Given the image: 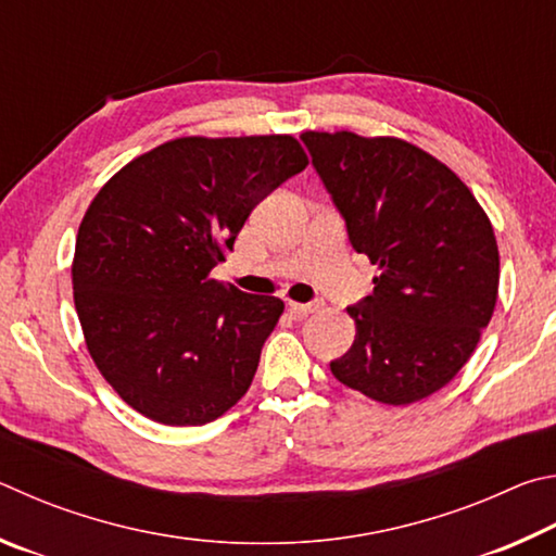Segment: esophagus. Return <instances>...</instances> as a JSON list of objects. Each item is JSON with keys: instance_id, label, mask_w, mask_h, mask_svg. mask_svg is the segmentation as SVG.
Segmentation results:
<instances>
[{"instance_id": "34e87169", "label": "esophagus", "mask_w": 556, "mask_h": 556, "mask_svg": "<svg viewBox=\"0 0 556 556\" xmlns=\"http://www.w3.org/2000/svg\"><path fill=\"white\" fill-rule=\"evenodd\" d=\"M288 307L293 309L295 315H313L315 309H319V303H293V300H290Z\"/></svg>"}]
</instances>
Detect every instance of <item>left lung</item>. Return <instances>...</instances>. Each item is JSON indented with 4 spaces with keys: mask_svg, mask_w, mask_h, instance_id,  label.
<instances>
[{
    "mask_svg": "<svg viewBox=\"0 0 556 556\" xmlns=\"http://www.w3.org/2000/svg\"><path fill=\"white\" fill-rule=\"evenodd\" d=\"M319 180L356 253L378 266L349 307L356 339L329 368L386 405H410L469 362L498 298V243L471 190L417 146L305 131Z\"/></svg>",
    "mask_w": 556,
    "mask_h": 556,
    "instance_id": "left-lung-1",
    "label": "left lung"
}]
</instances>
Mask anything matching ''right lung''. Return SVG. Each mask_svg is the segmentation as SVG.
Segmentation results:
<instances>
[{
    "label": "right lung",
    "instance_id": "add662e5",
    "mask_svg": "<svg viewBox=\"0 0 556 556\" xmlns=\"http://www.w3.org/2000/svg\"><path fill=\"white\" fill-rule=\"evenodd\" d=\"M305 165L293 136H185L97 192L77 229L75 309L92 362L136 413L207 425L249 391L283 300L210 270L251 210Z\"/></svg>",
    "mask_w": 556,
    "mask_h": 556
}]
</instances>
